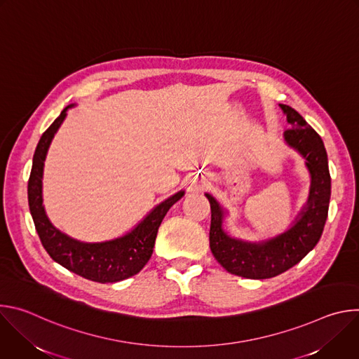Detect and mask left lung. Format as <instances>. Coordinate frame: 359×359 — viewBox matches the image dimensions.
I'll use <instances>...</instances> for the list:
<instances>
[{
  "mask_svg": "<svg viewBox=\"0 0 359 359\" xmlns=\"http://www.w3.org/2000/svg\"><path fill=\"white\" fill-rule=\"evenodd\" d=\"M280 107L291 125L284 132V140L305 159L311 175L309 200L294 224L287 231L260 243L230 237L223 230V208L206 193L212 209L210 250L229 273L244 278H271L299 263L320 241L328 217L331 176L324 142L295 109L288 105Z\"/></svg>",
  "mask_w": 359,
  "mask_h": 359,
  "instance_id": "1",
  "label": "left lung"
}]
</instances>
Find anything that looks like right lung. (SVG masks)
I'll return each instance as SVG.
<instances>
[{
  "mask_svg": "<svg viewBox=\"0 0 359 359\" xmlns=\"http://www.w3.org/2000/svg\"><path fill=\"white\" fill-rule=\"evenodd\" d=\"M68 105L41 136L32 159L28 180L29 212L39 240L50 259L67 270L96 283H118L137 274L149 262L155 247L159 226L173 204L184 196L177 191L153 209L133 230L122 237L102 241L83 243L60 231L49 222L42 204L43 162L57 130L67 116Z\"/></svg>",
  "mask_w": 359,
  "mask_h": 359,
  "instance_id": "obj_1",
  "label": "right lung"
}]
</instances>
